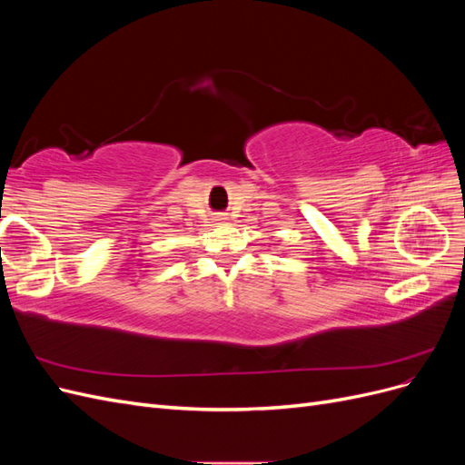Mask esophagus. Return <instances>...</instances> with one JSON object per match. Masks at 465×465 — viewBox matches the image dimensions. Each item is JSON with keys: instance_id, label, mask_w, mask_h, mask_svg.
Segmentation results:
<instances>
[{"instance_id": "34e87169", "label": "esophagus", "mask_w": 465, "mask_h": 465, "mask_svg": "<svg viewBox=\"0 0 465 465\" xmlns=\"http://www.w3.org/2000/svg\"><path fill=\"white\" fill-rule=\"evenodd\" d=\"M215 221H219V223H223V221H227V215H217V217H215Z\"/></svg>"}]
</instances>
